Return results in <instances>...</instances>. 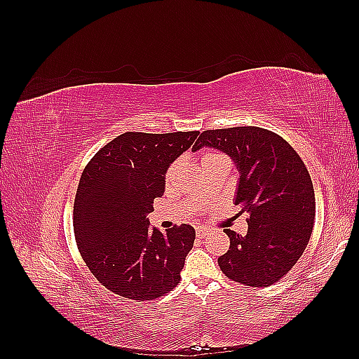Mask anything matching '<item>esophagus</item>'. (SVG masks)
Returning a JSON list of instances; mask_svg holds the SVG:
<instances>
[{"mask_svg":"<svg viewBox=\"0 0 359 359\" xmlns=\"http://www.w3.org/2000/svg\"><path fill=\"white\" fill-rule=\"evenodd\" d=\"M206 235H208V229H205V227H196V236L198 238H205Z\"/></svg>","mask_w":359,"mask_h":359,"instance_id":"1","label":"esophagus"}]
</instances>
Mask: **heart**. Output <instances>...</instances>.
Wrapping results in <instances>:
<instances>
[{
    "instance_id": "heart-1",
    "label": "heart",
    "mask_w": 359,
    "mask_h": 359,
    "mask_svg": "<svg viewBox=\"0 0 359 359\" xmlns=\"http://www.w3.org/2000/svg\"><path fill=\"white\" fill-rule=\"evenodd\" d=\"M219 160H229V158H227L222 153H217V151H208V153H205L202 156L201 165L205 166V165H210V163H212V161H219ZM178 168H180V160L172 161L170 165L168 166V169L165 172V184H166V186H169V184L172 182V180H173V177H175Z\"/></svg>"
}]
</instances>
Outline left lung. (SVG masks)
I'll return each instance as SVG.
<instances>
[{"label":"left lung","instance_id":"obj_1","mask_svg":"<svg viewBox=\"0 0 359 359\" xmlns=\"http://www.w3.org/2000/svg\"><path fill=\"white\" fill-rule=\"evenodd\" d=\"M205 145L236 163L235 205L250 214L245 236L226 229L231 245L219 257L220 269L245 286L277 283L298 262L313 231L316 201L306 165L283 137L262 127L205 130L191 149Z\"/></svg>","mask_w":359,"mask_h":359}]
</instances>
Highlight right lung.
<instances>
[{"label":"right lung","mask_w":359,"mask_h":359,"mask_svg":"<svg viewBox=\"0 0 359 359\" xmlns=\"http://www.w3.org/2000/svg\"><path fill=\"white\" fill-rule=\"evenodd\" d=\"M199 132L119 135L85 166L73 205L76 244L86 266L116 295L153 301L175 289L194 229L182 223L166 233L149 227L165 172Z\"/></svg>","instance_id":"1"}]
</instances>
